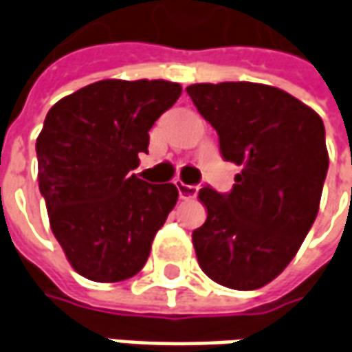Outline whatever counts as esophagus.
Here are the masks:
<instances>
[{"label": "esophagus", "instance_id": "34e87169", "mask_svg": "<svg viewBox=\"0 0 352 352\" xmlns=\"http://www.w3.org/2000/svg\"><path fill=\"white\" fill-rule=\"evenodd\" d=\"M175 186H177V190H179L181 199H192V198H196V194H198V186L184 184L183 181H175Z\"/></svg>", "mask_w": 352, "mask_h": 352}]
</instances>
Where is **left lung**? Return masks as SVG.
I'll return each instance as SVG.
<instances>
[{"label": "left lung", "mask_w": 352, "mask_h": 352, "mask_svg": "<svg viewBox=\"0 0 352 352\" xmlns=\"http://www.w3.org/2000/svg\"><path fill=\"white\" fill-rule=\"evenodd\" d=\"M186 92L219 133L222 158L241 168L230 194L199 190L207 219L192 232L198 264L222 287H264L317 219L328 171L322 118L270 85L198 82Z\"/></svg>", "instance_id": "left-lung-1"}]
</instances>
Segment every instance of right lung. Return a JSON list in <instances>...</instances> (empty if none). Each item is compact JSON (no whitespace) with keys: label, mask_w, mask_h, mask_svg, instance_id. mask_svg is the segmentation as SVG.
<instances>
[{"label":"right lung","mask_w":352,"mask_h":352,"mask_svg":"<svg viewBox=\"0 0 352 352\" xmlns=\"http://www.w3.org/2000/svg\"><path fill=\"white\" fill-rule=\"evenodd\" d=\"M183 92L171 80L105 79L65 96L35 143L37 181L52 234L75 272L118 283L145 265L175 207V184H148L131 169L148 130Z\"/></svg>","instance_id":"obj_1"}]
</instances>
